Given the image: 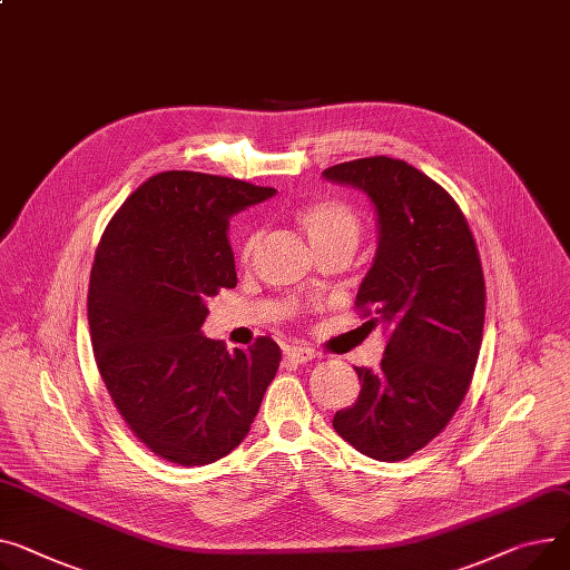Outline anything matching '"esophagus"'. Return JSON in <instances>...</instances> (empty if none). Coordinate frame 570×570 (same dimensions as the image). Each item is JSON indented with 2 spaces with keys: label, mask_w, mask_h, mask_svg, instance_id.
Instances as JSON below:
<instances>
[{
  "label": "esophagus",
  "mask_w": 570,
  "mask_h": 570,
  "mask_svg": "<svg viewBox=\"0 0 570 570\" xmlns=\"http://www.w3.org/2000/svg\"><path fill=\"white\" fill-rule=\"evenodd\" d=\"M314 357H316V353L312 348H299V346L286 348V360L295 362V364H305V362H309Z\"/></svg>",
  "instance_id": "34e87169"
}]
</instances>
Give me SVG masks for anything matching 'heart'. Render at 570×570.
Instances as JSON below:
<instances>
[{"mask_svg":"<svg viewBox=\"0 0 570 570\" xmlns=\"http://www.w3.org/2000/svg\"><path fill=\"white\" fill-rule=\"evenodd\" d=\"M295 222L299 229L307 234L312 247L316 252L348 245L355 249L360 234H362V219L353 206L338 199H318L312 204L299 206L295 210ZM258 243V232H249L240 243V258L247 261Z\"/></svg>","mask_w":570,"mask_h":570,"instance_id":"heart-1","label":"heart"}]
</instances>
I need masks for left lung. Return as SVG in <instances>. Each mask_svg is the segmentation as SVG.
<instances>
[{
	"mask_svg": "<svg viewBox=\"0 0 570 570\" xmlns=\"http://www.w3.org/2000/svg\"><path fill=\"white\" fill-rule=\"evenodd\" d=\"M323 176L368 197L377 247L355 305L383 325L375 371L355 366L360 396L334 431L375 461H403L426 446L463 403L476 366L485 284L470 226L435 180L403 160L375 156Z\"/></svg>",
	"mask_w": 570,
	"mask_h": 570,
	"instance_id": "obj_1",
	"label": "left lung"
}]
</instances>
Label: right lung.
<instances>
[{"label": "right lung", "mask_w": 570, "mask_h": 570, "mask_svg": "<svg viewBox=\"0 0 570 570\" xmlns=\"http://www.w3.org/2000/svg\"><path fill=\"white\" fill-rule=\"evenodd\" d=\"M275 187L163 171L111 217L89 279L98 371L130 431L165 461L193 468L249 433L279 368L271 336L229 353L202 325L208 297L238 284L229 219Z\"/></svg>", "instance_id": "right-lung-1"}]
</instances>
